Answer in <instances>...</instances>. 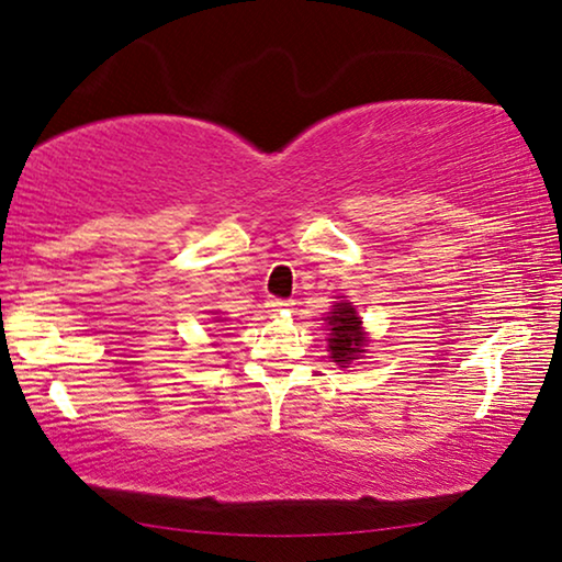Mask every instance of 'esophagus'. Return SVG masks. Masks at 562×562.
I'll return each instance as SVG.
<instances>
[{"instance_id": "34e87169", "label": "esophagus", "mask_w": 562, "mask_h": 562, "mask_svg": "<svg viewBox=\"0 0 562 562\" xmlns=\"http://www.w3.org/2000/svg\"><path fill=\"white\" fill-rule=\"evenodd\" d=\"M292 300H284V297H270L268 300V312H272V315H284V312L292 310Z\"/></svg>"}]
</instances>
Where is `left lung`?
Wrapping results in <instances>:
<instances>
[{"mask_svg": "<svg viewBox=\"0 0 562 562\" xmlns=\"http://www.w3.org/2000/svg\"><path fill=\"white\" fill-rule=\"evenodd\" d=\"M329 355L337 364H349L351 359H359L364 351L367 337L361 331V319L351 302H337L335 312H329Z\"/></svg>", "mask_w": 562, "mask_h": 562, "instance_id": "obj_1", "label": "left lung"}]
</instances>
